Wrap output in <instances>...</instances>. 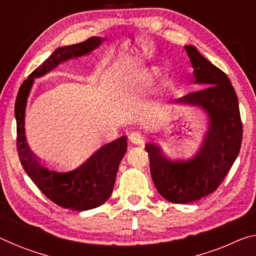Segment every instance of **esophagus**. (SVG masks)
Returning <instances> with one entry per match:
<instances>
[{"label":"esophagus","mask_w":256,"mask_h":256,"mask_svg":"<svg viewBox=\"0 0 256 256\" xmlns=\"http://www.w3.org/2000/svg\"><path fill=\"white\" fill-rule=\"evenodd\" d=\"M128 138H130V140H131L132 144H142V142H144V133H142L141 131H133L132 133H130Z\"/></svg>","instance_id":"esophagus-1"}]
</instances>
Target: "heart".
<instances>
[{
	"label": "heart",
	"mask_w": 256,
	"mask_h": 256,
	"mask_svg": "<svg viewBox=\"0 0 256 256\" xmlns=\"http://www.w3.org/2000/svg\"><path fill=\"white\" fill-rule=\"evenodd\" d=\"M156 74L154 71H150V72H146L142 74L140 78H138V84L141 86H148L151 82L154 81V76Z\"/></svg>",
	"instance_id": "heart-1"
}]
</instances>
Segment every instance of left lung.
<instances>
[{
	"mask_svg": "<svg viewBox=\"0 0 256 256\" xmlns=\"http://www.w3.org/2000/svg\"><path fill=\"white\" fill-rule=\"evenodd\" d=\"M185 50L194 68V82L206 86L176 102L203 108L210 118L209 132L200 151L188 160H172L157 144H146L156 188L172 203L198 201L214 192L236 160L242 140L238 98L227 74L194 46H185Z\"/></svg>",
	"mask_w": 256,
	"mask_h": 256,
	"instance_id": "left-lung-1",
	"label": "left lung"
}]
</instances>
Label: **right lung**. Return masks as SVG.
<instances>
[{"mask_svg": "<svg viewBox=\"0 0 256 256\" xmlns=\"http://www.w3.org/2000/svg\"><path fill=\"white\" fill-rule=\"evenodd\" d=\"M104 38L92 37L79 44L60 47L21 84L16 96V148L24 172L46 198L66 209L86 211L105 203L114 188L120 160L126 152V136L102 146L92 157L72 170L60 172L46 166L29 149L24 136V110L34 78L50 72L64 60L89 54Z\"/></svg>", "mask_w": 256, "mask_h": 256, "instance_id": "1", "label": "right lung"}]
</instances>
